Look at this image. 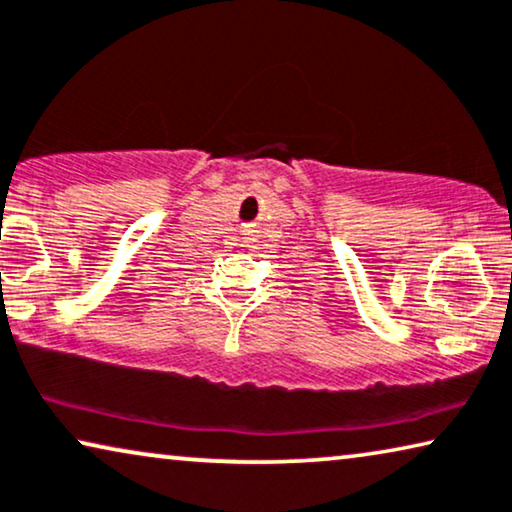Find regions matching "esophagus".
I'll return each instance as SVG.
<instances>
[{
    "instance_id": "1",
    "label": "esophagus",
    "mask_w": 512,
    "mask_h": 512,
    "mask_svg": "<svg viewBox=\"0 0 512 512\" xmlns=\"http://www.w3.org/2000/svg\"><path fill=\"white\" fill-rule=\"evenodd\" d=\"M244 242H247V240H244Z\"/></svg>"
}]
</instances>
